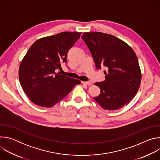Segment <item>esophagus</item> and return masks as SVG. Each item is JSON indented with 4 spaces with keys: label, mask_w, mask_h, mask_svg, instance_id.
<instances>
[{
    "label": "esophagus",
    "mask_w": 160,
    "mask_h": 160,
    "mask_svg": "<svg viewBox=\"0 0 160 160\" xmlns=\"http://www.w3.org/2000/svg\"><path fill=\"white\" fill-rule=\"evenodd\" d=\"M82 83L83 85H92V83H91L90 82H82Z\"/></svg>",
    "instance_id": "34e87169"
}]
</instances>
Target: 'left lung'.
Wrapping results in <instances>:
<instances>
[{"instance_id":"left-lung-1","label":"left lung","mask_w":160,"mask_h":160,"mask_svg":"<svg viewBox=\"0 0 160 160\" xmlns=\"http://www.w3.org/2000/svg\"><path fill=\"white\" fill-rule=\"evenodd\" d=\"M96 67L104 66L105 81L96 82L100 90L94 99L106 110H117L128 103L138 92L141 71L138 57L127 43L110 34L85 32L82 36Z\"/></svg>"}]
</instances>
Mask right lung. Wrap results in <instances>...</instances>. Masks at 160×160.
<instances>
[{
    "label": "right lung",
    "mask_w": 160,
    "mask_h": 160,
    "mask_svg": "<svg viewBox=\"0 0 160 160\" xmlns=\"http://www.w3.org/2000/svg\"><path fill=\"white\" fill-rule=\"evenodd\" d=\"M81 32H61L35 41L22 59L19 80L24 92L37 106L51 108L81 82L57 73Z\"/></svg>",
    "instance_id": "obj_1"
}]
</instances>
